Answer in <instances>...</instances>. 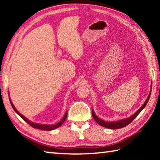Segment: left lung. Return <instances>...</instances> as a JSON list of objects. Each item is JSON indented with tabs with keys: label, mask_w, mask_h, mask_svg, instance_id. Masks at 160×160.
Segmentation results:
<instances>
[{
	"label": "left lung",
	"mask_w": 160,
	"mask_h": 160,
	"mask_svg": "<svg viewBox=\"0 0 160 160\" xmlns=\"http://www.w3.org/2000/svg\"><path fill=\"white\" fill-rule=\"evenodd\" d=\"M151 89H152V85L151 86L150 93H149V94H148L147 99L146 100L143 105H142V106L140 108H139V109L136 112H135L133 115H132L131 116L128 117L127 118L123 119V120H120L115 121V122H107V121H104L103 120H102V119L98 118L96 115V113H94L93 110L92 109V115H93L94 120L96 121L98 124L101 125L102 127L107 128H110V129H117V128H123V127H126V126H127L128 124H130L131 122L138 116L139 113H140V112L144 109V108L146 107V105H147L148 103L149 98H150L151 93Z\"/></svg>",
	"instance_id": "8db88e82"
}]
</instances>
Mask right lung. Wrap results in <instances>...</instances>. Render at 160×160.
<instances>
[{"instance_id": "add662e5", "label": "right lung", "mask_w": 160, "mask_h": 160, "mask_svg": "<svg viewBox=\"0 0 160 160\" xmlns=\"http://www.w3.org/2000/svg\"><path fill=\"white\" fill-rule=\"evenodd\" d=\"M9 101H10V103H11V105L12 107L13 108V109L14 110V111L16 112V113L18 114V115H20V117H21L24 120H25L27 123H28L31 127H32L33 128H38V129H40V130H44V131H52V130H53V129H56L57 128H58L59 127H60L61 125H62L64 122L65 121L66 118H67V111H66L65 113V115H64L63 118L59 122H58V123L56 124H50V125H48V124H38V123H34V122H33L32 121L29 120L28 118H26L24 115H22V114H20L19 112L16 110V108H15L14 105L13 104V103L12 102V100H10L9 98Z\"/></svg>"}]
</instances>
